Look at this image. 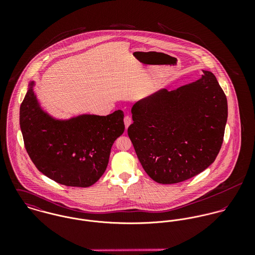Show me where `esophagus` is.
<instances>
[{
  "mask_svg": "<svg viewBox=\"0 0 255 255\" xmlns=\"http://www.w3.org/2000/svg\"><path fill=\"white\" fill-rule=\"evenodd\" d=\"M124 122H125V126H126V129L130 126V124L132 123V120L129 116H126L125 119H124Z\"/></svg>",
  "mask_w": 255,
  "mask_h": 255,
  "instance_id": "34e87169",
  "label": "esophagus"
}]
</instances>
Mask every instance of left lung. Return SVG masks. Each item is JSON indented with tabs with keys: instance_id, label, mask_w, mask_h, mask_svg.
<instances>
[{
	"instance_id": "1",
	"label": "left lung",
	"mask_w": 255,
	"mask_h": 255,
	"mask_svg": "<svg viewBox=\"0 0 255 255\" xmlns=\"http://www.w3.org/2000/svg\"><path fill=\"white\" fill-rule=\"evenodd\" d=\"M163 88L136 102L128 134L146 174L164 184L186 181L216 159L228 118L227 97L216 76Z\"/></svg>"
}]
</instances>
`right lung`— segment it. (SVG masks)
Returning a JSON list of instances; mask_svg holds the SVG:
<instances>
[{
    "instance_id": "add662e5",
    "label": "right lung",
    "mask_w": 255,
    "mask_h": 255,
    "mask_svg": "<svg viewBox=\"0 0 255 255\" xmlns=\"http://www.w3.org/2000/svg\"><path fill=\"white\" fill-rule=\"evenodd\" d=\"M29 83L19 109L25 149L37 169L67 186L88 187L108 166L111 148L125 130L124 113L79 115L58 120L41 108Z\"/></svg>"
}]
</instances>
